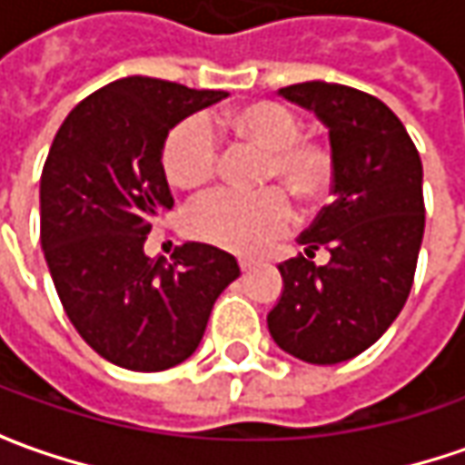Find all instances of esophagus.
I'll list each match as a JSON object with an SVG mask.
<instances>
[{"mask_svg": "<svg viewBox=\"0 0 465 465\" xmlns=\"http://www.w3.org/2000/svg\"><path fill=\"white\" fill-rule=\"evenodd\" d=\"M238 266H241V272H248V269L253 266V261H251V259H241V261H238Z\"/></svg>", "mask_w": 465, "mask_h": 465, "instance_id": "obj_1", "label": "esophagus"}]
</instances>
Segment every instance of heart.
<instances>
[{
  "label": "heart",
  "instance_id": "obj_1",
  "mask_svg": "<svg viewBox=\"0 0 465 465\" xmlns=\"http://www.w3.org/2000/svg\"><path fill=\"white\" fill-rule=\"evenodd\" d=\"M224 129L266 153L263 183H277L302 206L323 202L336 181V157L326 142L302 134V121L277 100H256L223 116ZM220 165V139L206 116L178 121L163 144V170L175 188L204 186ZM279 188L238 193L217 188L186 209V232L224 251L253 253L284 235L292 224V204Z\"/></svg>",
  "mask_w": 465,
  "mask_h": 465
}]
</instances>
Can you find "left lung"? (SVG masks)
Returning <instances> with one entry per match:
<instances>
[{
  "mask_svg": "<svg viewBox=\"0 0 465 465\" xmlns=\"http://www.w3.org/2000/svg\"><path fill=\"white\" fill-rule=\"evenodd\" d=\"M279 95L329 126L336 199L300 235L305 256L279 263L284 290L266 321L287 354L336 365L372 347L411 292L424 235L421 160L375 95L333 82H300ZM318 247L331 253L326 267L310 261Z\"/></svg>",
  "mask_w": 465,
  "mask_h": 465,
  "instance_id": "obj_1",
  "label": "left lung"
}]
</instances>
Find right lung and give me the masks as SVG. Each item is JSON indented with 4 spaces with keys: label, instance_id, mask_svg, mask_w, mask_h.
<instances>
[{
    "label": "right lung",
    "instance_id": "add662e5",
    "mask_svg": "<svg viewBox=\"0 0 465 465\" xmlns=\"http://www.w3.org/2000/svg\"><path fill=\"white\" fill-rule=\"evenodd\" d=\"M224 90L124 77L64 118L41 173V248L64 311L103 360L136 372L181 365L204 336L238 261L183 242L170 263L144 253L154 217L173 206L168 132Z\"/></svg>",
    "mask_w": 465,
    "mask_h": 465
}]
</instances>
